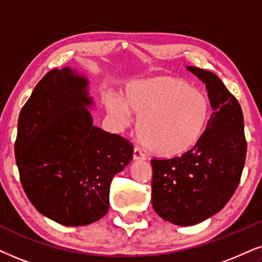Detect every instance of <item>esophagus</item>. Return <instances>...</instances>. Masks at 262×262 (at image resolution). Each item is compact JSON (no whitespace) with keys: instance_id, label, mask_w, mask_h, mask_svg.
Listing matches in <instances>:
<instances>
[{"instance_id":"1","label":"esophagus","mask_w":262,"mask_h":262,"mask_svg":"<svg viewBox=\"0 0 262 262\" xmlns=\"http://www.w3.org/2000/svg\"><path fill=\"white\" fill-rule=\"evenodd\" d=\"M133 160L134 161H145L146 160V156L144 152H141L139 148H134L133 151Z\"/></svg>"}]
</instances>
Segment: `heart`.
Returning <instances> with one entry per match:
<instances>
[{
    "instance_id": "obj_1",
    "label": "heart",
    "mask_w": 262,
    "mask_h": 262,
    "mask_svg": "<svg viewBox=\"0 0 262 262\" xmlns=\"http://www.w3.org/2000/svg\"><path fill=\"white\" fill-rule=\"evenodd\" d=\"M104 102L120 128L130 124V114L139 116V140L161 157H177L192 150L209 118V104L203 93L174 76L135 79L125 85L122 100L106 95Z\"/></svg>"
}]
</instances>
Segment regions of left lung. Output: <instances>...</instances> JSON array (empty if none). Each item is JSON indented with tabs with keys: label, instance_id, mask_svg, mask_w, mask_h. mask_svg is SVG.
I'll use <instances>...</instances> for the list:
<instances>
[{
	"label": "left lung",
	"instance_id": "left-lung-1",
	"mask_svg": "<svg viewBox=\"0 0 262 262\" xmlns=\"http://www.w3.org/2000/svg\"><path fill=\"white\" fill-rule=\"evenodd\" d=\"M186 69L205 84L213 114L192 150L170 160H151L152 207L179 226L200 224L223 209L239 184L247 155L239 102L213 72Z\"/></svg>",
	"mask_w": 262,
	"mask_h": 262
}]
</instances>
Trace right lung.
I'll return each mask as SVG.
<instances>
[{
    "label": "right lung",
    "instance_id": "right-lung-1",
    "mask_svg": "<svg viewBox=\"0 0 262 262\" xmlns=\"http://www.w3.org/2000/svg\"><path fill=\"white\" fill-rule=\"evenodd\" d=\"M88 78L53 69L36 85L18 120L15 161L26 196L64 226H84L108 210L111 181L133 146L93 124Z\"/></svg>",
    "mask_w": 262,
    "mask_h": 262
}]
</instances>
